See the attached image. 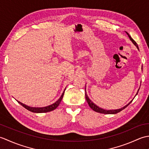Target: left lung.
<instances>
[{
	"mask_svg": "<svg viewBox=\"0 0 149 149\" xmlns=\"http://www.w3.org/2000/svg\"><path fill=\"white\" fill-rule=\"evenodd\" d=\"M127 35L129 36V38H130V40L132 41V42L134 44V45L136 46V47L138 49V44L136 43V42L131 37V36L129 35V34L127 33ZM137 94H138V93H136V95H137ZM85 96H86V101H87L88 105H89V106L91 107V108L92 109L93 111H96V112H97V113H102V114H116V113H119V112L121 111L122 110H123V109H125V107H127L129 105V104H131V102H132V100L131 101V102H129V103L127 104V105H126L125 107H123V108H121V109H116V110H105V109H102V108H100V107H98V106H96L95 104L93 102H91V100L89 99V98H88V95H87L86 90H85Z\"/></svg>",
	"mask_w": 149,
	"mask_h": 149,
	"instance_id": "left-lung-1",
	"label": "left lung"
}]
</instances>
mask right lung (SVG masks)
Returning a JSON list of instances; mask_svg holds the SVG:
<instances>
[{"label":"right lung","mask_w":149,"mask_h":149,"mask_svg":"<svg viewBox=\"0 0 149 149\" xmlns=\"http://www.w3.org/2000/svg\"><path fill=\"white\" fill-rule=\"evenodd\" d=\"M65 89H66V88H65ZM65 91V90H64V91H63V93L61 95V97H60L59 99L58 100V101H56L55 103H54L53 104H52V105H50V106H47V107H29V106H27L26 105H25V104H22L20 102H19V101H18V102L20 104H21L22 106L24 107L25 108L27 109V110H29V111H30L33 112V113H47V112L52 111L56 109L57 107H58V106L59 105V104H60V102H61V101L63 97V95H64Z\"/></svg>","instance_id":"1"}]
</instances>
